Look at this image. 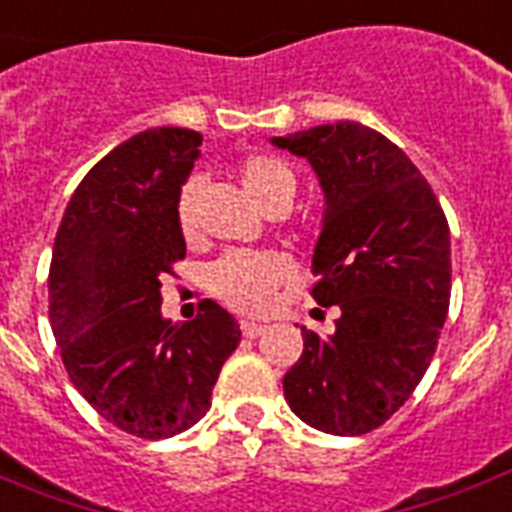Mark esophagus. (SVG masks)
Segmentation results:
<instances>
[{
	"label": "esophagus",
	"mask_w": 512,
	"mask_h": 512,
	"mask_svg": "<svg viewBox=\"0 0 512 512\" xmlns=\"http://www.w3.org/2000/svg\"><path fill=\"white\" fill-rule=\"evenodd\" d=\"M265 330H268V325H263V322H249V319L241 322V333L247 335V338H257V335H263Z\"/></svg>",
	"instance_id": "obj_1"
}]
</instances>
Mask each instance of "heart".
Wrapping results in <instances>:
<instances>
[{
  "label": "heart",
  "mask_w": 512,
  "mask_h": 512,
  "mask_svg": "<svg viewBox=\"0 0 512 512\" xmlns=\"http://www.w3.org/2000/svg\"><path fill=\"white\" fill-rule=\"evenodd\" d=\"M241 185L260 209L271 206H290L298 190V179L292 169L273 155H252L241 166ZM195 182H187L179 193L177 220L182 233L193 230ZM292 265L276 252H230L220 257L209 271L212 292L222 303L236 311L260 314L271 306L273 290L290 279Z\"/></svg>",
  "instance_id": "heart-1"
}]
</instances>
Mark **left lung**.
<instances>
[{
    "label": "left lung",
    "instance_id": "8db88e82",
    "mask_svg": "<svg viewBox=\"0 0 512 512\" xmlns=\"http://www.w3.org/2000/svg\"><path fill=\"white\" fill-rule=\"evenodd\" d=\"M306 158L325 212L311 257L314 300L338 306L335 333L306 327L284 397L308 427L365 435L427 373L451 298V236L438 198L397 144L351 120L273 136Z\"/></svg>",
    "mask_w": 512,
    "mask_h": 512
}]
</instances>
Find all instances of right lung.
Masks as SVG:
<instances>
[{"mask_svg": "<svg viewBox=\"0 0 512 512\" xmlns=\"http://www.w3.org/2000/svg\"><path fill=\"white\" fill-rule=\"evenodd\" d=\"M204 136L150 128L83 177L58 225L50 263V325L77 392L144 440L174 438L212 405L239 322L204 300L193 322L161 314V276L185 257L182 185Z\"/></svg>", "mask_w": 512, "mask_h": 512, "instance_id": "right-lung-1", "label": "right lung"}]
</instances>
